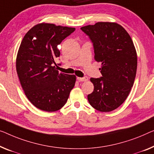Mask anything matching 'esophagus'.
Listing matches in <instances>:
<instances>
[{"instance_id": "1", "label": "esophagus", "mask_w": 154, "mask_h": 154, "mask_svg": "<svg viewBox=\"0 0 154 154\" xmlns=\"http://www.w3.org/2000/svg\"><path fill=\"white\" fill-rule=\"evenodd\" d=\"M77 79L79 82H86L88 80V77H77Z\"/></svg>"}]
</instances>
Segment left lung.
I'll return each instance as SVG.
<instances>
[{"label":"left lung","instance_id":"obj_1","mask_svg":"<svg viewBox=\"0 0 154 154\" xmlns=\"http://www.w3.org/2000/svg\"><path fill=\"white\" fill-rule=\"evenodd\" d=\"M93 43L97 62L102 63V77L91 78L93 93L88 100L94 109L110 112L127 99L137 70V53L131 36L116 23L98 22L81 27Z\"/></svg>","mask_w":154,"mask_h":154}]
</instances>
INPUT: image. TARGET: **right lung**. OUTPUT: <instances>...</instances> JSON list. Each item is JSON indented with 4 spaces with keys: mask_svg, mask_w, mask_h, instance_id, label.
Segmentation results:
<instances>
[{
    "mask_svg": "<svg viewBox=\"0 0 154 154\" xmlns=\"http://www.w3.org/2000/svg\"><path fill=\"white\" fill-rule=\"evenodd\" d=\"M75 30L42 23L32 27L20 43L16 61L18 77L27 99L38 109H61L75 86V75L59 72L52 66L60 55L57 45Z\"/></svg>",
    "mask_w": 154,
    "mask_h": 154,
    "instance_id": "obj_1",
    "label": "right lung"
}]
</instances>
